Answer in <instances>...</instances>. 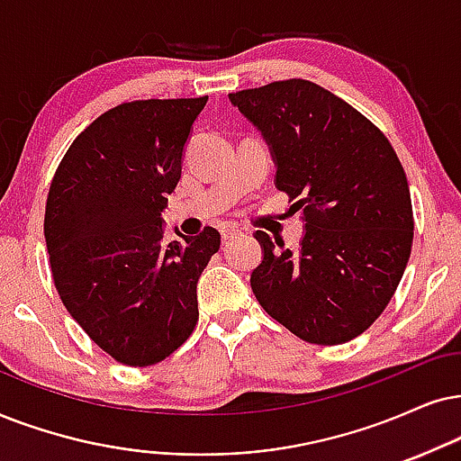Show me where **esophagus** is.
<instances>
[{
  "instance_id": "obj_1",
  "label": "esophagus",
  "mask_w": 461,
  "mask_h": 461,
  "mask_svg": "<svg viewBox=\"0 0 461 461\" xmlns=\"http://www.w3.org/2000/svg\"><path fill=\"white\" fill-rule=\"evenodd\" d=\"M238 234H240V230H236V227H223V230H221V238H223L225 242L231 240V238H236Z\"/></svg>"
}]
</instances>
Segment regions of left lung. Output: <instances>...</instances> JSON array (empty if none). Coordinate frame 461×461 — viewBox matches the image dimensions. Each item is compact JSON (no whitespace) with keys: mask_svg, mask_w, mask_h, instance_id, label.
Returning <instances> with one entry per match:
<instances>
[{"mask_svg":"<svg viewBox=\"0 0 461 461\" xmlns=\"http://www.w3.org/2000/svg\"><path fill=\"white\" fill-rule=\"evenodd\" d=\"M276 166L274 185L302 212L298 253L255 231L264 259L250 289L264 311L312 345H342L376 321L412 247L404 167L389 140L311 80L230 93Z\"/></svg>","mask_w":461,"mask_h":461,"instance_id":"obj_1","label":"left lung"}]
</instances>
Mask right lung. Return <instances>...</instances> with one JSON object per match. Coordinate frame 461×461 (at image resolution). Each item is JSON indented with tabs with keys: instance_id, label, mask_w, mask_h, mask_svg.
<instances>
[{
	"instance_id": "1",
	"label": "right lung",
	"mask_w": 461,
	"mask_h": 461,
	"mask_svg": "<svg viewBox=\"0 0 461 461\" xmlns=\"http://www.w3.org/2000/svg\"><path fill=\"white\" fill-rule=\"evenodd\" d=\"M208 97L140 100L97 116L50 183L44 238L63 306L125 366L166 359L194 331L197 281L221 234L166 242L161 212L176 189Z\"/></svg>"
}]
</instances>
